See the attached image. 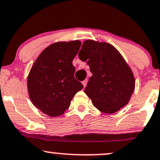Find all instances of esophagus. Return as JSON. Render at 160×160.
I'll return each mask as SVG.
<instances>
[{
    "instance_id": "esophagus-1",
    "label": "esophagus",
    "mask_w": 160,
    "mask_h": 160,
    "mask_svg": "<svg viewBox=\"0 0 160 160\" xmlns=\"http://www.w3.org/2000/svg\"><path fill=\"white\" fill-rule=\"evenodd\" d=\"M87 82H88V80H87V79H86V80H84L82 82V85H83L84 87H86V84H87Z\"/></svg>"
}]
</instances>
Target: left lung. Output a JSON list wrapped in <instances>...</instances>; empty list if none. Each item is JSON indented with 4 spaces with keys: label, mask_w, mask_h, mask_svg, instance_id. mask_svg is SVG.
<instances>
[{
    "label": "left lung",
    "mask_w": 160,
    "mask_h": 160,
    "mask_svg": "<svg viewBox=\"0 0 160 160\" xmlns=\"http://www.w3.org/2000/svg\"><path fill=\"white\" fill-rule=\"evenodd\" d=\"M92 76L84 92L98 109L114 113L128 103L135 88L131 69L110 44L86 40L78 53Z\"/></svg>",
    "instance_id": "1"
}]
</instances>
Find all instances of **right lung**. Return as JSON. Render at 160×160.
Wrapping results in <instances>:
<instances>
[{
  "label": "right lung",
  "mask_w": 160,
  "mask_h": 160,
  "mask_svg": "<svg viewBox=\"0 0 160 160\" xmlns=\"http://www.w3.org/2000/svg\"><path fill=\"white\" fill-rule=\"evenodd\" d=\"M81 46L78 40L56 42L46 48L28 78L30 98L35 107L51 117L62 115L83 86L74 78L72 61Z\"/></svg>",
  "instance_id": "right-lung-1"
}]
</instances>
